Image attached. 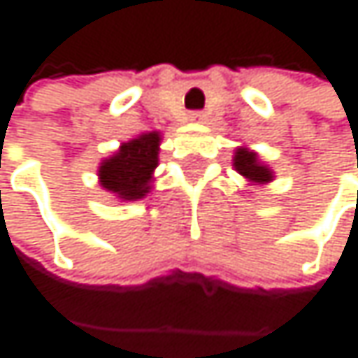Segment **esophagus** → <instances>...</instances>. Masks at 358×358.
<instances>
[{
    "label": "esophagus",
    "mask_w": 358,
    "mask_h": 358,
    "mask_svg": "<svg viewBox=\"0 0 358 358\" xmlns=\"http://www.w3.org/2000/svg\"><path fill=\"white\" fill-rule=\"evenodd\" d=\"M189 120L195 122V124H203V122L208 120V115H206L203 111H193V113H189Z\"/></svg>",
    "instance_id": "esophagus-1"
}]
</instances>
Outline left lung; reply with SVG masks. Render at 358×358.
<instances>
[{"instance_id":"8db88e82","label":"left lung","mask_w":358,"mask_h":358,"mask_svg":"<svg viewBox=\"0 0 358 358\" xmlns=\"http://www.w3.org/2000/svg\"><path fill=\"white\" fill-rule=\"evenodd\" d=\"M234 169H236L251 187H264L275 180V171L259 159L257 152L249 150L247 145H238L234 150Z\"/></svg>"}]
</instances>
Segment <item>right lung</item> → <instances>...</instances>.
<instances>
[{"label":"right lung","mask_w":358,"mask_h":358,"mask_svg":"<svg viewBox=\"0 0 358 358\" xmlns=\"http://www.w3.org/2000/svg\"><path fill=\"white\" fill-rule=\"evenodd\" d=\"M161 131L141 133L122 143L101 161L99 185L117 201H137L152 191L155 169L159 167Z\"/></svg>","instance_id":"right-lung-1"}]
</instances>
